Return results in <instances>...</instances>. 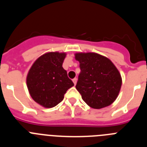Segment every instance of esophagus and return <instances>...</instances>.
Listing matches in <instances>:
<instances>
[{"mask_svg": "<svg viewBox=\"0 0 147 147\" xmlns=\"http://www.w3.org/2000/svg\"><path fill=\"white\" fill-rule=\"evenodd\" d=\"M73 82L74 83V85H76V82H77V79H76V78H74V79H73Z\"/></svg>", "mask_w": 147, "mask_h": 147, "instance_id": "obj_1", "label": "esophagus"}]
</instances>
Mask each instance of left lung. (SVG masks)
<instances>
[{
  "instance_id": "left-lung-1",
  "label": "left lung",
  "mask_w": 147,
  "mask_h": 147,
  "mask_svg": "<svg viewBox=\"0 0 147 147\" xmlns=\"http://www.w3.org/2000/svg\"><path fill=\"white\" fill-rule=\"evenodd\" d=\"M75 58L81 70L76 88L83 101L94 109L111 105L121 86V77L113 63L96 53H79Z\"/></svg>"
}]
</instances>
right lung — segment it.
Returning <instances> with one entry per match:
<instances>
[{
  "label": "right lung",
  "instance_id": "right-lung-1",
  "mask_svg": "<svg viewBox=\"0 0 147 147\" xmlns=\"http://www.w3.org/2000/svg\"><path fill=\"white\" fill-rule=\"evenodd\" d=\"M66 54L50 52L35 61L27 76L26 83L31 96L45 107H55L60 103L74 83L62 67Z\"/></svg>",
  "mask_w": 147,
  "mask_h": 147
}]
</instances>
